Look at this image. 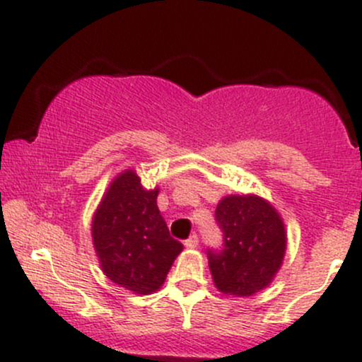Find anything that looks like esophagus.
<instances>
[{"instance_id":"1","label":"esophagus","mask_w":362,"mask_h":362,"mask_svg":"<svg viewBox=\"0 0 362 362\" xmlns=\"http://www.w3.org/2000/svg\"><path fill=\"white\" fill-rule=\"evenodd\" d=\"M185 245H186V247H188V248H195V247H198V235H192V236H189V238L185 242Z\"/></svg>"}]
</instances>
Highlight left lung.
Wrapping results in <instances>:
<instances>
[{
  "label": "left lung",
  "mask_w": 362,
  "mask_h": 362,
  "mask_svg": "<svg viewBox=\"0 0 362 362\" xmlns=\"http://www.w3.org/2000/svg\"><path fill=\"white\" fill-rule=\"evenodd\" d=\"M223 248H209V267L223 293L248 297L266 288L281 266L286 233L273 205L254 195H229L216 209Z\"/></svg>",
  "instance_id": "left-lung-1"
}]
</instances>
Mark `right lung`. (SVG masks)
<instances>
[{
    "instance_id": "1",
    "label": "right lung",
    "mask_w": 362,
    "mask_h": 362,
    "mask_svg": "<svg viewBox=\"0 0 362 362\" xmlns=\"http://www.w3.org/2000/svg\"><path fill=\"white\" fill-rule=\"evenodd\" d=\"M158 189H145L134 170L112 181L93 217V243L105 276L134 293L164 285L182 243L169 235L157 207Z\"/></svg>"
}]
</instances>
